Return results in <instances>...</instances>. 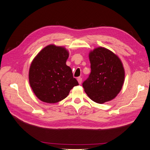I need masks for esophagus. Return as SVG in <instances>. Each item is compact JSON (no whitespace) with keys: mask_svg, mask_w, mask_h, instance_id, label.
Listing matches in <instances>:
<instances>
[{"mask_svg":"<svg viewBox=\"0 0 150 150\" xmlns=\"http://www.w3.org/2000/svg\"><path fill=\"white\" fill-rule=\"evenodd\" d=\"M77 81L79 83V84H81L82 81V79L81 77H79V78H77Z\"/></svg>","mask_w":150,"mask_h":150,"instance_id":"obj_1","label":"esophagus"}]
</instances>
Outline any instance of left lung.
I'll use <instances>...</instances> for the list:
<instances>
[{"mask_svg": "<svg viewBox=\"0 0 150 150\" xmlns=\"http://www.w3.org/2000/svg\"><path fill=\"white\" fill-rule=\"evenodd\" d=\"M91 73L82 83L86 93L93 101L103 103L114 99L122 88L125 70L116 55L98 47L89 53Z\"/></svg>", "mask_w": 150, "mask_h": 150, "instance_id": "8db88e82", "label": "left lung"}]
</instances>
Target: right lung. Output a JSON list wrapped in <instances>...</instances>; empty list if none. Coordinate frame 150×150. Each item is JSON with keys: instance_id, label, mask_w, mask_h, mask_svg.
<instances>
[{"instance_id": "right-lung-1", "label": "right lung", "mask_w": 150, "mask_h": 150, "mask_svg": "<svg viewBox=\"0 0 150 150\" xmlns=\"http://www.w3.org/2000/svg\"><path fill=\"white\" fill-rule=\"evenodd\" d=\"M68 51L63 47L48 45L34 59L29 69V83L42 102L54 103L64 99L79 83L70 67L66 64Z\"/></svg>"}]
</instances>
